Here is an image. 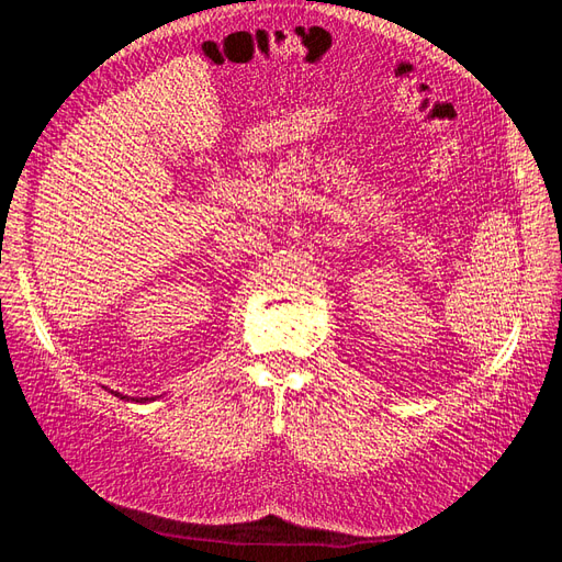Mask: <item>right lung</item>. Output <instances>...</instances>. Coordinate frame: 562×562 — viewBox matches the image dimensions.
<instances>
[{"label":"right lung","mask_w":562,"mask_h":562,"mask_svg":"<svg viewBox=\"0 0 562 562\" xmlns=\"http://www.w3.org/2000/svg\"><path fill=\"white\" fill-rule=\"evenodd\" d=\"M116 396H122V398H131V401H149V398H155V396H124V394H119V391H114Z\"/></svg>","instance_id":"add662e5"}]
</instances>
